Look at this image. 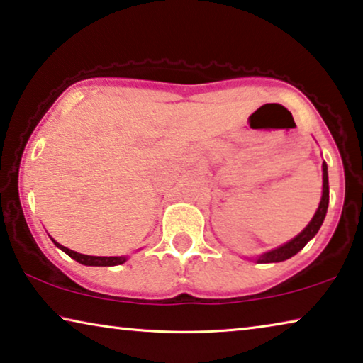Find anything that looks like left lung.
<instances>
[{"label": "left lung", "instance_id": "1", "mask_svg": "<svg viewBox=\"0 0 363 363\" xmlns=\"http://www.w3.org/2000/svg\"><path fill=\"white\" fill-rule=\"evenodd\" d=\"M328 206H329V179H328V164L323 162V197H320V203L318 212L314 213L313 220L309 222V225L301 232L298 237H294L291 242L284 243L283 247L274 248L272 252L262 255L258 258L259 263H278V262H284L291 257H294L299 250H303L306 247V243L309 242L311 238L314 237L315 233L319 232L320 225H323L324 218H325V212H328Z\"/></svg>", "mask_w": 363, "mask_h": 363}]
</instances>
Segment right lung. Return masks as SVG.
<instances>
[{
  "instance_id": "add662e5",
  "label": "right lung",
  "mask_w": 363,
  "mask_h": 363,
  "mask_svg": "<svg viewBox=\"0 0 363 363\" xmlns=\"http://www.w3.org/2000/svg\"><path fill=\"white\" fill-rule=\"evenodd\" d=\"M54 242V240H52ZM57 247L69 255L70 258H74L75 262H79L82 264H86V267H115V264H121L126 262L125 257H90V255H82L77 252H72L67 247H62V245L54 242Z\"/></svg>"
}]
</instances>
